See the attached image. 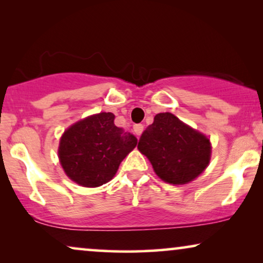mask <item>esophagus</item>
Masks as SVG:
<instances>
[{
	"instance_id": "obj_1",
	"label": "esophagus",
	"mask_w": 263,
	"mask_h": 263,
	"mask_svg": "<svg viewBox=\"0 0 263 263\" xmlns=\"http://www.w3.org/2000/svg\"><path fill=\"white\" fill-rule=\"evenodd\" d=\"M133 132H134V134L136 136H140V135H141V133L143 132V125L142 124H135L134 127H133Z\"/></svg>"
}]
</instances>
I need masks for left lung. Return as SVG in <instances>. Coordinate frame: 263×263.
<instances>
[{
  "instance_id": "8db88e82",
  "label": "left lung",
  "mask_w": 263,
  "mask_h": 263,
  "mask_svg": "<svg viewBox=\"0 0 263 263\" xmlns=\"http://www.w3.org/2000/svg\"><path fill=\"white\" fill-rule=\"evenodd\" d=\"M138 148L148 158L156 174L171 184H185L207 167L210 139L170 112L158 114L140 136Z\"/></svg>"
}]
</instances>
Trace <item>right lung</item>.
<instances>
[{"instance_id":"1","label":"right lung","mask_w":263,"mask_h":263,"mask_svg":"<svg viewBox=\"0 0 263 263\" xmlns=\"http://www.w3.org/2000/svg\"><path fill=\"white\" fill-rule=\"evenodd\" d=\"M115 115L100 112L64 132L59 157L64 172L82 186H99L114 177L138 139L114 123Z\"/></svg>"}]
</instances>
